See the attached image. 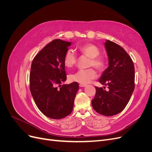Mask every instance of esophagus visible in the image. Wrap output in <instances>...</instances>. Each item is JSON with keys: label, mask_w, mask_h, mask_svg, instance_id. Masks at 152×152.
I'll return each mask as SVG.
<instances>
[{"label": "esophagus", "mask_w": 152, "mask_h": 152, "mask_svg": "<svg viewBox=\"0 0 152 152\" xmlns=\"http://www.w3.org/2000/svg\"><path fill=\"white\" fill-rule=\"evenodd\" d=\"M79 86L80 87H86V84H79Z\"/></svg>", "instance_id": "esophagus-1"}]
</instances>
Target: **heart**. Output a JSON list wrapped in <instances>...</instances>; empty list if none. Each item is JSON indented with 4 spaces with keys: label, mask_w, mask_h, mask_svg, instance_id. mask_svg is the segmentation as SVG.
<instances>
[{
    "label": "heart",
    "mask_w": 152,
    "mask_h": 152,
    "mask_svg": "<svg viewBox=\"0 0 152 152\" xmlns=\"http://www.w3.org/2000/svg\"><path fill=\"white\" fill-rule=\"evenodd\" d=\"M80 53L82 56L89 58L87 66H94L98 70H103L106 65L105 59L103 57L99 56L100 54L99 49L96 45L88 43L81 45L79 48ZM77 61V56L75 52L69 49L64 56V63L67 67H72L75 65ZM97 73L93 68L85 70H79L75 73H71L68 79L72 82H77L79 83L86 84L94 79Z\"/></svg>",
    "instance_id": "heart-1"
}]
</instances>
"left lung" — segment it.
Instances as JSON below:
<instances>
[{
  "label": "left lung",
  "mask_w": 152,
  "mask_h": 152,
  "mask_svg": "<svg viewBox=\"0 0 152 152\" xmlns=\"http://www.w3.org/2000/svg\"><path fill=\"white\" fill-rule=\"evenodd\" d=\"M109 66L99 79L108 90L95 87L92 106L96 112L112 116L121 112L129 102L134 89V66L129 55L121 45L107 40L104 43Z\"/></svg>",
  "instance_id": "left-lung-1"
}]
</instances>
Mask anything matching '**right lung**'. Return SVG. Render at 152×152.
<instances>
[{"label":"right lung","instance_id":"obj_1","mask_svg":"<svg viewBox=\"0 0 152 152\" xmlns=\"http://www.w3.org/2000/svg\"><path fill=\"white\" fill-rule=\"evenodd\" d=\"M71 42L55 39L37 54L31 63L30 89L37 107L45 116L61 119L73 108L79 84L66 80L64 56Z\"/></svg>","mask_w":152,"mask_h":152}]
</instances>
